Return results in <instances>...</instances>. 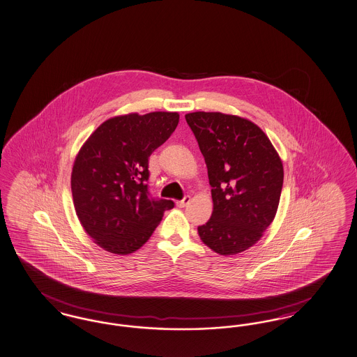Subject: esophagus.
Instances as JSON below:
<instances>
[{
  "mask_svg": "<svg viewBox=\"0 0 357 357\" xmlns=\"http://www.w3.org/2000/svg\"><path fill=\"white\" fill-rule=\"evenodd\" d=\"M190 200H191V198H190L188 195H185L183 199L176 202V206H178V207H185V206H187V204L190 203Z\"/></svg>",
  "mask_w": 357,
  "mask_h": 357,
  "instance_id": "esophagus-1",
  "label": "esophagus"
}]
</instances>
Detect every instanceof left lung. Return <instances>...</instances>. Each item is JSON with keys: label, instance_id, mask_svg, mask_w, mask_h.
Listing matches in <instances>:
<instances>
[{"label": "left lung", "instance_id": "obj_1", "mask_svg": "<svg viewBox=\"0 0 357 357\" xmlns=\"http://www.w3.org/2000/svg\"><path fill=\"white\" fill-rule=\"evenodd\" d=\"M208 172L214 210L198 227L202 242L219 255H236L263 236L278 211L283 163L254 122L223 113L185 114Z\"/></svg>", "mask_w": 357, "mask_h": 357}]
</instances>
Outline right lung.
I'll return each mask as SVG.
<instances>
[{
  "mask_svg": "<svg viewBox=\"0 0 357 357\" xmlns=\"http://www.w3.org/2000/svg\"><path fill=\"white\" fill-rule=\"evenodd\" d=\"M179 114L154 112L105 121L74 160L72 192L82 227L100 248L128 255L150 239L174 202L149 192V157L178 126Z\"/></svg>",
  "mask_w": 357,
  "mask_h": 357,
  "instance_id": "obj_1",
  "label": "right lung"
}]
</instances>
